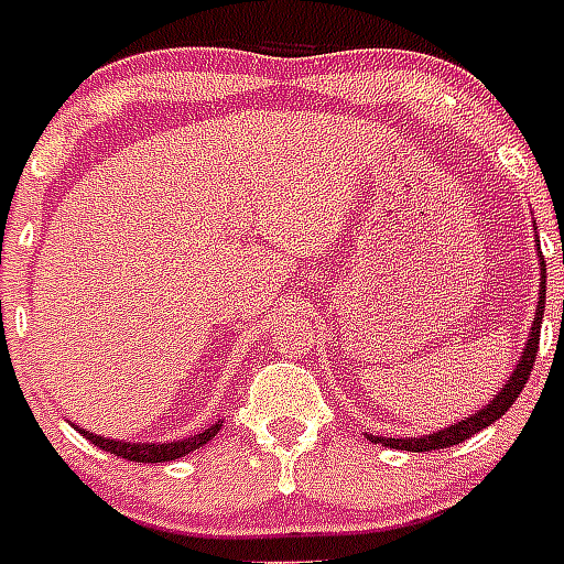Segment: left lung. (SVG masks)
Returning a JSON list of instances; mask_svg holds the SVG:
<instances>
[{
    "instance_id": "obj_1",
    "label": "left lung",
    "mask_w": 564,
    "mask_h": 564,
    "mask_svg": "<svg viewBox=\"0 0 564 564\" xmlns=\"http://www.w3.org/2000/svg\"><path fill=\"white\" fill-rule=\"evenodd\" d=\"M535 242H539V234H535ZM539 265H542V283H539L535 318H533V325H530V336H527L524 348H521V357H518L516 369H512L509 380L503 383V389H500V392L495 394L482 410H474L468 419L456 421V424H451V427H442L436 430V433H427V436H403V438L371 436V433H366L369 442H375V445H386V447H398V451H412V454H421V451H438V447L459 445V442H465V438H471L474 433H480V430H486L489 424H495L500 415H507V410L516 403L521 389H524L527 377H530V371H533L535 354H539V334H542V318H544V292H547L544 290V286H547V272H544L542 251H539Z\"/></svg>"
}]
</instances>
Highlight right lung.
Wrapping results in <instances>:
<instances>
[{
	"mask_svg": "<svg viewBox=\"0 0 564 564\" xmlns=\"http://www.w3.org/2000/svg\"><path fill=\"white\" fill-rule=\"evenodd\" d=\"M221 430V419L213 421L210 427L198 430L195 436L187 438H175V442H122V438H108V436H96L90 430H82L84 436L90 438L93 445L108 451L113 456H122V459H131V463H170V459H181L187 456L189 451H198L202 445H207L216 433Z\"/></svg>",
	"mask_w": 564,
	"mask_h": 564,
	"instance_id": "1",
	"label": "right lung"
}]
</instances>
